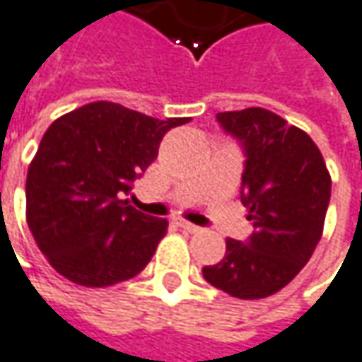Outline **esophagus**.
Instances as JSON below:
<instances>
[{
    "label": "esophagus",
    "mask_w": 362,
    "mask_h": 362,
    "mask_svg": "<svg viewBox=\"0 0 362 362\" xmlns=\"http://www.w3.org/2000/svg\"><path fill=\"white\" fill-rule=\"evenodd\" d=\"M178 227H182L184 230H188V233H198V230H202L200 227L192 225V223H188V221H184V218H180V221H178Z\"/></svg>",
    "instance_id": "obj_1"
}]
</instances>
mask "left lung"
Listing matches in <instances>:
<instances>
[{"label":"left lung","mask_w":362,"mask_h":362,"mask_svg":"<svg viewBox=\"0 0 362 362\" xmlns=\"http://www.w3.org/2000/svg\"><path fill=\"white\" fill-rule=\"evenodd\" d=\"M216 119L243 141L241 202L255 230L247 243L227 239L225 257L202 275L233 298L261 300L286 288L312 257L332 180L312 137L274 111L249 107Z\"/></svg>","instance_id":"8db88e82"}]
</instances>
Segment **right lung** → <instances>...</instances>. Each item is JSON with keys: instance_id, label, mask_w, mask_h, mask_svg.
<instances>
[{"instance_id": "right-lung-1", "label": "right lung", "mask_w": 362, "mask_h": 362, "mask_svg": "<svg viewBox=\"0 0 362 362\" xmlns=\"http://www.w3.org/2000/svg\"><path fill=\"white\" fill-rule=\"evenodd\" d=\"M160 119L95 101L46 129L25 178V221L58 274L85 288L132 279L156 253L165 218L135 211L125 194L156 160L168 129Z\"/></svg>"}]
</instances>
